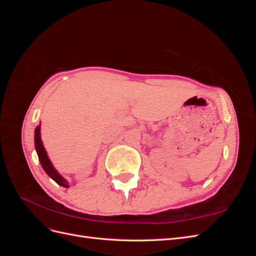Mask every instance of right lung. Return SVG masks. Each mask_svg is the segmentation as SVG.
I'll return each instance as SVG.
<instances>
[{
  "instance_id": "1",
  "label": "right lung",
  "mask_w": 256,
  "mask_h": 256,
  "mask_svg": "<svg viewBox=\"0 0 256 256\" xmlns=\"http://www.w3.org/2000/svg\"><path fill=\"white\" fill-rule=\"evenodd\" d=\"M34 141H35V150L38 154V159H40V162L44 168V171L47 173L48 176L51 177L54 182L58 184L60 186H62V187L69 188V182L56 171V168L53 166L52 162L48 157L47 152L44 150V146L42 144V136H40V125H38L35 129Z\"/></svg>"
}]
</instances>
